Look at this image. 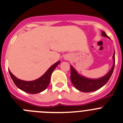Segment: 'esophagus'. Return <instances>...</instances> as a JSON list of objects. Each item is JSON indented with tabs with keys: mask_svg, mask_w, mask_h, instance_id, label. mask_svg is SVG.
I'll list each match as a JSON object with an SVG mask.
<instances>
[{
	"mask_svg": "<svg viewBox=\"0 0 123 123\" xmlns=\"http://www.w3.org/2000/svg\"><path fill=\"white\" fill-rule=\"evenodd\" d=\"M64 58H65V60H68L69 59V56H65V57H64Z\"/></svg>",
	"mask_w": 123,
	"mask_h": 123,
	"instance_id": "1",
	"label": "esophagus"
}]
</instances>
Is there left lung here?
Wrapping results in <instances>:
<instances>
[{
  "instance_id": "1",
  "label": "left lung",
  "mask_w": 123,
  "mask_h": 123,
  "mask_svg": "<svg viewBox=\"0 0 123 123\" xmlns=\"http://www.w3.org/2000/svg\"><path fill=\"white\" fill-rule=\"evenodd\" d=\"M102 36L106 37L110 39L109 37L106 35L104 31H102ZM113 64L112 67L111 68L109 72L102 78H97V79H91L84 77L82 75L79 74L76 69L70 65L71 67V81L76 89L79 90V91L83 92H91L95 91L97 90L100 89L102 87L104 86L110 78L113 72L114 68L115 65V53L114 50V54L113 55Z\"/></svg>"
}]
</instances>
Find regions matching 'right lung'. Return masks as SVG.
<instances>
[{"instance_id":"obj_1","label":"right lung","mask_w":123,"mask_h":123,"mask_svg":"<svg viewBox=\"0 0 123 123\" xmlns=\"http://www.w3.org/2000/svg\"><path fill=\"white\" fill-rule=\"evenodd\" d=\"M60 63V61L55 63L49 68L42 76L34 81H26L19 79L15 77L10 70L9 73L15 84L19 89L29 94H37L44 91L48 87L50 81L51 74Z\"/></svg>"}]
</instances>
